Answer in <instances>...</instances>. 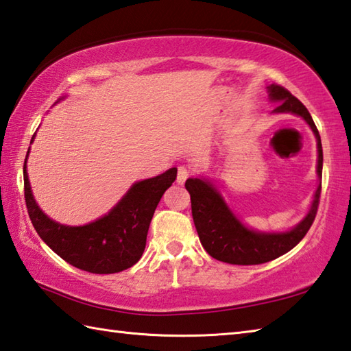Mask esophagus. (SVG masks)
<instances>
[{"instance_id":"34e87169","label":"esophagus","mask_w":351,"mask_h":351,"mask_svg":"<svg viewBox=\"0 0 351 351\" xmlns=\"http://www.w3.org/2000/svg\"><path fill=\"white\" fill-rule=\"evenodd\" d=\"M190 176V170L187 167H180L178 169V176H176V182L182 186L184 182L187 181V178Z\"/></svg>"}]
</instances>
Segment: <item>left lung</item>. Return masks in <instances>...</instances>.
<instances>
[{
  "mask_svg": "<svg viewBox=\"0 0 351 351\" xmlns=\"http://www.w3.org/2000/svg\"><path fill=\"white\" fill-rule=\"evenodd\" d=\"M269 99L276 103L271 113H293L301 117L315 133L317 145V178H322V144L311 114L298 98L287 88L270 84L267 87ZM186 189L192 199V215L202 247L210 256L227 264L254 265L282 256L290 252L305 234L315 221L319 206L321 184L316 187L313 201L301 222L287 232H259L247 227L233 210L228 207L218 187L207 178H189Z\"/></svg>",
  "mask_w": 351,
  "mask_h": 351,
  "instance_id": "8db88e82",
  "label": "left lung"
}]
</instances>
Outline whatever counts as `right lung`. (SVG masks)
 Returning <instances> with one entry per match:
<instances>
[{"mask_svg": "<svg viewBox=\"0 0 351 351\" xmlns=\"http://www.w3.org/2000/svg\"><path fill=\"white\" fill-rule=\"evenodd\" d=\"M34 139L35 135L30 143ZM29 152L30 147L24 161V196L30 221L40 238L66 263L88 273L110 275L135 265L144 253L158 202L176 180V167L133 184L117 206L97 221L66 226L50 219L36 204L27 175Z\"/></svg>", "mask_w": 351, "mask_h": 351, "instance_id": "add662e5", "label": "right lung"}]
</instances>
